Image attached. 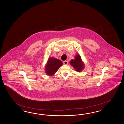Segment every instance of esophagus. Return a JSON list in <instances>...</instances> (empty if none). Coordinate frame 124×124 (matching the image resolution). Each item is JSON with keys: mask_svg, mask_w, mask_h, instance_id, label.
Returning <instances> with one entry per match:
<instances>
[{"mask_svg": "<svg viewBox=\"0 0 124 124\" xmlns=\"http://www.w3.org/2000/svg\"><path fill=\"white\" fill-rule=\"evenodd\" d=\"M63 63L64 64H65V65H68V64H69V62H68V61H63Z\"/></svg>", "mask_w": 124, "mask_h": 124, "instance_id": "34e87169", "label": "esophagus"}]
</instances>
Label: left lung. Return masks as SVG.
<instances>
[{
	"mask_svg": "<svg viewBox=\"0 0 124 124\" xmlns=\"http://www.w3.org/2000/svg\"><path fill=\"white\" fill-rule=\"evenodd\" d=\"M70 63L78 72H81L85 67V65L83 62L81 57L78 54H76L75 56L74 59L70 61Z\"/></svg>",
	"mask_w": 124,
	"mask_h": 124,
	"instance_id": "obj_1",
	"label": "left lung"
}]
</instances>
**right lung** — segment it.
I'll list each match as a JSON object with an SVG mask.
<instances>
[{"label": "right lung", "instance_id": "obj_1", "mask_svg": "<svg viewBox=\"0 0 124 124\" xmlns=\"http://www.w3.org/2000/svg\"><path fill=\"white\" fill-rule=\"evenodd\" d=\"M62 64L63 62L60 60L55 58L50 57L45 65L46 74L50 76L53 75Z\"/></svg>", "mask_w": 124, "mask_h": 124}]
</instances>
